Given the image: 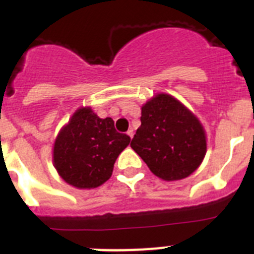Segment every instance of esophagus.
<instances>
[{
    "mask_svg": "<svg viewBox=\"0 0 254 254\" xmlns=\"http://www.w3.org/2000/svg\"><path fill=\"white\" fill-rule=\"evenodd\" d=\"M127 134H128L129 138L133 137V129H128V131H127Z\"/></svg>",
    "mask_w": 254,
    "mask_h": 254,
    "instance_id": "esophagus-1",
    "label": "esophagus"
}]
</instances>
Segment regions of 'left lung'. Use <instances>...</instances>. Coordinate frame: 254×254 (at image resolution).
Instances as JSON below:
<instances>
[{
    "label": "left lung",
    "instance_id": "1",
    "mask_svg": "<svg viewBox=\"0 0 254 254\" xmlns=\"http://www.w3.org/2000/svg\"><path fill=\"white\" fill-rule=\"evenodd\" d=\"M131 147L163 181H181L201 165L207 141L202 123L174 96L159 93L141 107Z\"/></svg>",
    "mask_w": 254,
    "mask_h": 254
}]
</instances>
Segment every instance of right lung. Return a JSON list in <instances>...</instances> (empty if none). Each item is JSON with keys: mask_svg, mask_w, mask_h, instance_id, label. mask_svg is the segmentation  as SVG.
Listing matches in <instances>:
<instances>
[{"mask_svg": "<svg viewBox=\"0 0 254 254\" xmlns=\"http://www.w3.org/2000/svg\"><path fill=\"white\" fill-rule=\"evenodd\" d=\"M129 141L116 131L112 118H99L90 107H81L58 132L53 165L67 185L93 190L111 178L118 155Z\"/></svg>", "mask_w": 254, "mask_h": 254, "instance_id": "add662e5", "label": "right lung"}]
</instances>
